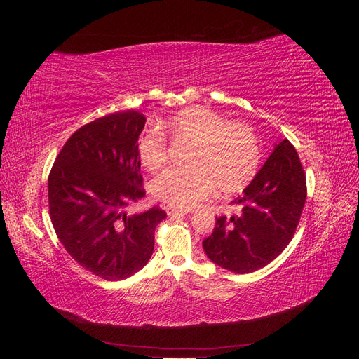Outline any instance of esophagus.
Wrapping results in <instances>:
<instances>
[{
  "label": "esophagus",
  "instance_id": "obj_1",
  "mask_svg": "<svg viewBox=\"0 0 359 359\" xmlns=\"http://www.w3.org/2000/svg\"><path fill=\"white\" fill-rule=\"evenodd\" d=\"M166 212H168V215H177V214H186V211H182V210H178V208H173V206H166Z\"/></svg>",
  "mask_w": 359,
  "mask_h": 359
}]
</instances>
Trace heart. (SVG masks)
I'll return each instance as SVG.
<instances>
[{"instance_id":"obj_1","label":"heart","mask_w":359,"mask_h":359,"mask_svg":"<svg viewBox=\"0 0 359 359\" xmlns=\"http://www.w3.org/2000/svg\"><path fill=\"white\" fill-rule=\"evenodd\" d=\"M177 142L191 149L186 169H168L151 184L154 198L175 208H191L217 189L231 196L253 181L260 166V144L256 133L243 123L205 106H191L172 115L163 124ZM137 158L148 170L166 163V139L160 130L148 128L137 137Z\"/></svg>"}]
</instances>
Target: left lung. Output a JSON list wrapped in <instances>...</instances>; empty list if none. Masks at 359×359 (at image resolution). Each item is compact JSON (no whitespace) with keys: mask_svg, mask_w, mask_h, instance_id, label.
Instances as JSON below:
<instances>
[{"mask_svg":"<svg viewBox=\"0 0 359 359\" xmlns=\"http://www.w3.org/2000/svg\"><path fill=\"white\" fill-rule=\"evenodd\" d=\"M306 198V173L295 147L285 139L232 201L240 211L217 217L212 233L202 243L206 256L236 274L264 268L290 243Z\"/></svg>","mask_w":359,"mask_h":359,"instance_id":"left-lung-1","label":"left lung"}]
</instances>
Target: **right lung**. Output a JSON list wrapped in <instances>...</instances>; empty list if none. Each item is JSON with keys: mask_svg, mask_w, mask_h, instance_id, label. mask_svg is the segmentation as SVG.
I'll use <instances>...</instances> for the list:
<instances>
[{"mask_svg": "<svg viewBox=\"0 0 359 359\" xmlns=\"http://www.w3.org/2000/svg\"><path fill=\"white\" fill-rule=\"evenodd\" d=\"M147 118L115 112L82 126L69 137L48 180L49 214L58 240L85 269L124 280L142 269L166 212L153 206L127 214L145 196L137 137Z\"/></svg>", "mask_w": 359, "mask_h": 359, "instance_id": "right-lung-1", "label": "right lung"}]
</instances>
